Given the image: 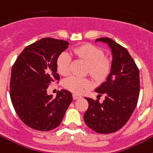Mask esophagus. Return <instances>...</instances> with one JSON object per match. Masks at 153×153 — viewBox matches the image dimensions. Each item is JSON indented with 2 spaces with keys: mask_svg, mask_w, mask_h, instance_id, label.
Instances as JSON below:
<instances>
[{
  "mask_svg": "<svg viewBox=\"0 0 153 153\" xmlns=\"http://www.w3.org/2000/svg\"><path fill=\"white\" fill-rule=\"evenodd\" d=\"M73 98H74V100H77V99L81 98V96L78 95V94H76V93H74L73 94Z\"/></svg>",
  "mask_w": 153,
  "mask_h": 153,
  "instance_id": "obj_1",
  "label": "esophagus"
}]
</instances>
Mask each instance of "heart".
I'll use <instances>...</instances> for the list:
<instances>
[{
  "mask_svg": "<svg viewBox=\"0 0 153 153\" xmlns=\"http://www.w3.org/2000/svg\"><path fill=\"white\" fill-rule=\"evenodd\" d=\"M73 52L76 56L88 65V72L96 80L104 79L111 70V61L105 57V53L101 48L92 44H83L74 47ZM71 58L66 52L59 55L56 60V69L58 73L66 76L70 72ZM64 88L75 93H79L91 86V81L87 78H79L70 76L63 80Z\"/></svg>",
  "mask_w": 153,
  "mask_h": 153,
  "instance_id": "b5f03b06",
  "label": "heart"
}]
</instances>
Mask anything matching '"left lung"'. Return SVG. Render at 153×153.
Wrapping results in <instances>:
<instances>
[{
	"instance_id": "left-lung-1",
	"label": "left lung",
	"mask_w": 153,
	"mask_h": 153,
	"mask_svg": "<svg viewBox=\"0 0 153 153\" xmlns=\"http://www.w3.org/2000/svg\"><path fill=\"white\" fill-rule=\"evenodd\" d=\"M106 43L113 54L111 70L106 82L95 90L98 97L105 96L102 103L91 98L83 118L86 126L101 134L120 129L128 122L140 96V70L125 47L108 37L96 39Z\"/></svg>"
}]
</instances>
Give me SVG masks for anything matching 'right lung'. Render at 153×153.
<instances>
[{"instance_id": "add662e5", "label": "right lung", "mask_w": 153, "mask_h": 153, "mask_svg": "<svg viewBox=\"0 0 153 153\" xmlns=\"http://www.w3.org/2000/svg\"><path fill=\"white\" fill-rule=\"evenodd\" d=\"M69 44L66 40L42 38L25 47L12 67L10 100L19 118L31 129L56 128L72 102L67 90L59 91L54 99L47 93L49 85L60 80L56 60Z\"/></svg>"}]
</instances>
